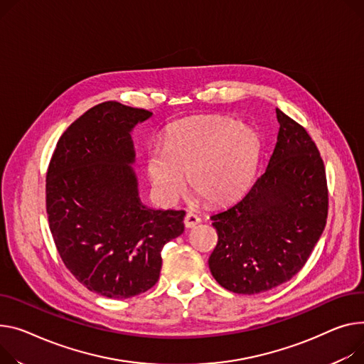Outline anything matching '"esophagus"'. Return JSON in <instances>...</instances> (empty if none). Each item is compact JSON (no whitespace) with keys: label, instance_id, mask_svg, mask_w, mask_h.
<instances>
[{"label":"esophagus","instance_id":"34e87169","mask_svg":"<svg viewBox=\"0 0 364 364\" xmlns=\"http://www.w3.org/2000/svg\"><path fill=\"white\" fill-rule=\"evenodd\" d=\"M199 223H200V218L196 213H193V212L186 213V216H184V225H186V228L196 227Z\"/></svg>","mask_w":364,"mask_h":364}]
</instances>
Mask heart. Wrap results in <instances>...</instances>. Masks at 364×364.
<instances>
[{"label":"heart","mask_w":364,"mask_h":364,"mask_svg":"<svg viewBox=\"0 0 364 364\" xmlns=\"http://www.w3.org/2000/svg\"><path fill=\"white\" fill-rule=\"evenodd\" d=\"M262 141L246 124L228 118L184 121L169 129L165 148H154L144 159L155 196L173 203L191 190L209 203L237 199L252 184L259 165Z\"/></svg>","instance_id":"b5f03b06"}]
</instances>
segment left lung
I'll return each mask as SVG.
<instances>
[{"label":"left lung","instance_id":"1","mask_svg":"<svg viewBox=\"0 0 364 364\" xmlns=\"http://www.w3.org/2000/svg\"><path fill=\"white\" fill-rule=\"evenodd\" d=\"M277 118L268 168L243 198L210 216L218 245L209 269L237 294H259L291 279L326 225L328 186L316 144L278 108Z\"/></svg>","mask_w":364,"mask_h":364}]
</instances>
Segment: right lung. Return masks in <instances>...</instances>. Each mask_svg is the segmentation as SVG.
Returning <instances> with one entry per match:
<instances>
[{"instance_id": "obj_1", "label": "right lung", "mask_w": 364, "mask_h": 364, "mask_svg": "<svg viewBox=\"0 0 364 364\" xmlns=\"http://www.w3.org/2000/svg\"><path fill=\"white\" fill-rule=\"evenodd\" d=\"M151 111L115 101L86 111L60 137L46 173L57 250L90 291L130 299L159 279L162 247L184 231V210L144 206L132 130Z\"/></svg>"}]
</instances>
